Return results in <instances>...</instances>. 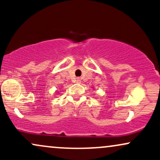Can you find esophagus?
I'll list each match as a JSON object with an SVG mask.
<instances>
[{"instance_id":"1","label":"esophagus","mask_w":160,"mask_h":160,"mask_svg":"<svg viewBox=\"0 0 160 160\" xmlns=\"http://www.w3.org/2000/svg\"><path fill=\"white\" fill-rule=\"evenodd\" d=\"M81 82V80H80V78H76V82H78V83H80V82Z\"/></svg>"}]
</instances>
